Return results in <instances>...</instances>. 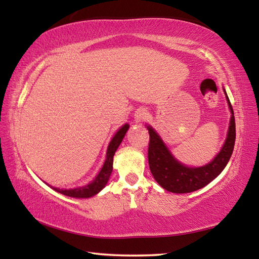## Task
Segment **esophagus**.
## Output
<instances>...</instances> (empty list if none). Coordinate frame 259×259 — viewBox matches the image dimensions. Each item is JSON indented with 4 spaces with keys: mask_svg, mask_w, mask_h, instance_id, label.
<instances>
[{
    "mask_svg": "<svg viewBox=\"0 0 259 259\" xmlns=\"http://www.w3.org/2000/svg\"><path fill=\"white\" fill-rule=\"evenodd\" d=\"M135 117H136V121H137V122H142L144 120H146L148 117V112L146 111L145 108H139V109H137V111H136Z\"/></svg>",
    "mask_w": 259,
    "mask_h": 259,
    "instance_id": "esophagus-1",
    "label": "esophagus"
}]
</instances>
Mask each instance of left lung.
I'll list each match as a JSON object with an SVG mask.
<instances>
[{
  "instance_id": "left-lung-1",
  "label": "left lung",
  "mask_w": 259,
  "mask_h": 259,
  "mask_svg": "<svg viewBox=\"0 0 259 259\" xmlns=\"http://www.w3.org/2000/svg\"><path fill=\"white\" fill-rule=\"evenodd\" d=\"M227 103L232 112L229 134L222 151L207 165L199 168L185 166L170 154L168 148L151 126H147L150 134L148 143V164L155 181L172 193H190L204 187L221 174L230 161L235 144V120L233 108L226 95Z\"/></svg>"
}]
</instances>
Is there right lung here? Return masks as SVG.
Masks as SVG:
<instances>
[{"instance_id":"1","label":"right lung","mask_w":259,"mask_h":259,"mask_svg":"<svg viewBox=\"0 0 259 259\" xmlns=\"http://www.w3.org/2000/svg\"><path fill=\"white\" fill-rule=\"evenodd\" d=\"M128 129H129V124H124L119 131H117L115 136H114L108 145L107 153H106V160H105L103 168L93 182L88 184L87 186L74 188V190H59V188H55V191L59 192L64 195L71 196V198H91V196L96 195L98 192L102 191L105 187V185L107 184L108 178L112 174L114 154H115L117 147L120 146L122 139H123Z\"/></svg>"}]
</instances>
